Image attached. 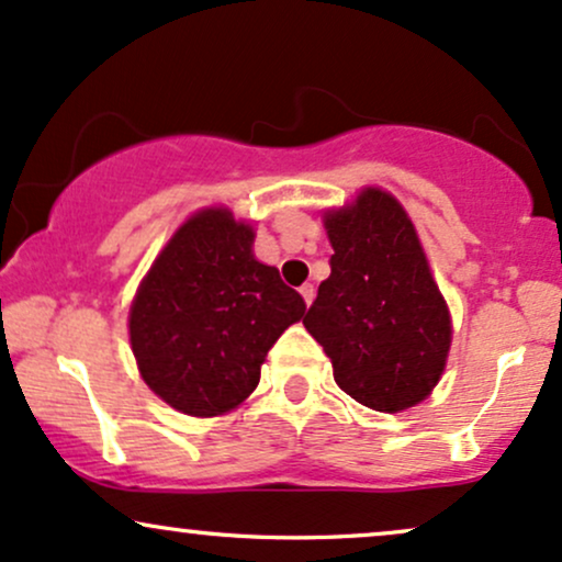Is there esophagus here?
Returning a JSON list of instances; mask_svg holds the SVG:
<instances>
[{
  "label": "esophagus",
  "mask_w": 562,
  "mask_h": 562,
  "mask_svg": "<svg viewBox=\"0 0 562 562\" xmlns=\"http://www.w3.org/2000/svg\"><path fill=\"white\" fill-rule=\"evenodd\" d=\"M300 294H302V300H305V305H310V302H313V296H315L313 283H305V286L300 289Z\"/></svg>",
  "instance_id": "esophagus-1"
}]
</instances>
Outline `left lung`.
I'll use <instances>...</instances> for the list:
<instances>
[{"label":"left lung","mask_w":562,"mask_h":562,"mask_svg":"<svg viewBox=\"0 0 562 562\" xmlns=\"http://www.w3.org/2000/svg\"><path fill=\"white\" fill-rule=\"evenodd\" d=\"M331 276L305 328L341 392L379 413L424 402L445 373L452 321L405 207L384 189L323 215Z\"/></svg>","instance_id":"left-lung-1"}]
</instances>
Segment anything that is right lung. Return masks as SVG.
<instances>
[{
  "label": "right lung",
  "mask_w": 562,
  "mask_h": 562,
  "mask_svg": "<svg viewBox=\"0 0 562 562\" xmlns=\"http://www.w3.org/2000/svg\"><path fill=\"white\" fill-rule=\"evenodd\" d=\"M255 231L226 207L200 210L170 236L128 313L138 373L194 418L239 407L268 349L305 315V300L252 252Z\"/></svg>",
  "instance_id": "right-lung-1"
}]
</instances>
